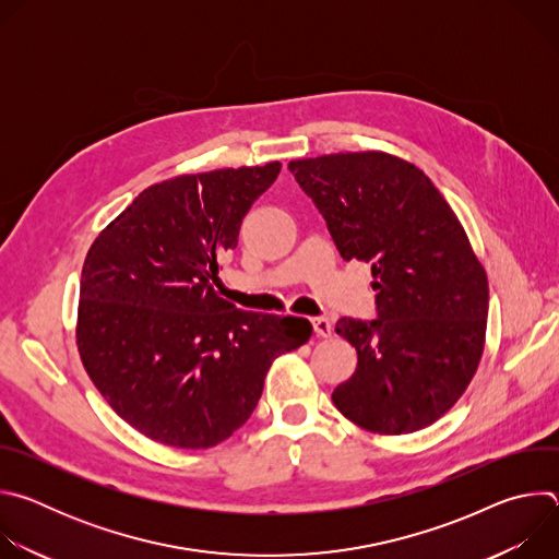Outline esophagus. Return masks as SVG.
<instances>
[{
    "label": "esophagus",
    "mask_w": 559,
    "mask_h": 559,
    "mask_svg": "<svg viewBox=\"0 0 559 559\" xmlns=\"http://www.w3.org/2000/svg\"><path fill=\"white\" fill-rule=\"evenodd\" d=\"M311 325H313V334L321 338H330L334 334V328L328 318H311Z\"/></svg>",
    "instance_id": "obj_1"
}]
</instances>
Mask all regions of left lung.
Returning <instances> with one entry per match:
<instances>
[{
	"label": "left lung",
	"mask_w": 559,
	"mask_h": 559,
	"mask_svg": "<svg viewBox=\"0 0 559 559\" xmlns=\"http://www.w3.org/2000/svg\"><path fill=\"white\" fill-rule=\"evenodd\" d=\"M345 261L371 265L376 321L341 318L358 365L332 393L365 431L403 436L442 418L480 365L489 281L429 177L386 152L289 162Z\"/></svg>",
	"instance_id": "1"
}]
</instances>
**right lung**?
Segmentation results:
<instances>
[{"mask_svg": "<svg viewBox=\"0 0 559 559\" xmlns=\"http://www.w3.org/2000/svg\"><path fill=\"white\" fill-rule=\"evenodd\" d=\"M281 164L181 175L143 190L88 250L76 349L115 414L175 449H210L257 409L272 362L305 345L296 316L236 309L214 289Z\"/></svg>", "mask_w": 559, "mask_h": 559, "instance_id": "right-lung-1", "label": "right lung"}]
</instances>
